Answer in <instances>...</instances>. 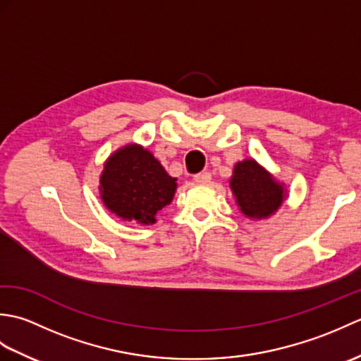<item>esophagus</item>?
<instances>
[{
	"instance_id": "1",
	"label": "esophagus",
	"mask_w": 361,
	"mask_h": 361,
	"mask_svg": "<svg viewBox=\"0 0 361 361\" xmlns=\"http://www.w3.org/2000/svg\"><path fill=\"white\" fill-rule=\"evenodd\" d=\"M195 183H200V185H206V183L211 181V173L209 172H200L194 176Z\"/></svg>"
}]
</instances>
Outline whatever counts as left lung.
Segmentation results:
<instances>
[{"label":"left lung","instance_id":"obj_1","mask_svg":"<svg viewBox=\"0 0 361 361\" xmlns=\"http://www.w3.org/2000/svg\"><path fill=\"white\" fill-rule=\"evenodd\" d=\"M229 186L240 212L250 219L270 217L286 200L283 185L255 159H243L234 166Z\"/></svg>","mask_w":361,"mask_h":361}]
</instances>
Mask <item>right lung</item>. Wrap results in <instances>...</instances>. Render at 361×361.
<instances>
[{
  "label": "right lung",
  "instance_id": "add662e5",
  "mask_svg": "<svg viewBox=\"0 0 361 361\" xmlns=\"http://www.w3.org/2000/svg\"><path fill=\"white\" fill-rule=\"evenodd\" d=\"M99 190L110 212L122 220L152 225L157 212L172 202L176 178L147 149L128 144L106 159Z\"/></svg>",
  "mask_w": 361,
  "mask_h": 361
}]
</instances>
